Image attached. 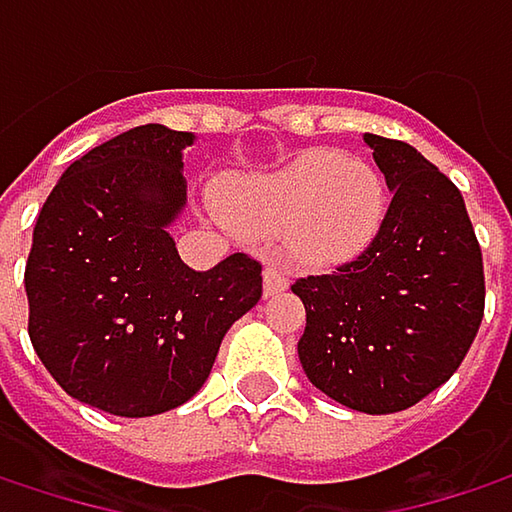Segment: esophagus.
<instances>
[{"label": "esophagus", "mask_w": 512, "mask_h": 512, "mask_svg": "<svg viewBox=\"0 0 512 512\" xmlns=\"http://www.w3.org/2000/svg\"><path fill=\"white\" fill-rule=\"evenodd\" d=\"M287 284H290V278H287L284 266L269 263V266L263 269V296H278V293L287 290Z\"/></svg>", "instance_id": "obj_1"}]
</instances>
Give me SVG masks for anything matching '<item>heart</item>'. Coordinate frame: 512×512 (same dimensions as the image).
Masks as SVG:
<instances>
[{
    "label": "heart",
    "mask_w": 512,
    "mask_h": 512,
    "mask_svg": "<svg viewBox=\"0 0 512 512\" xmlns=\"http://www.w3.org/2000/svg\"><path fill=\"white\" fill-rule=\"evenodd\" d=\"M216 204L234 231L278 240L293 263L329 269L367 252L385 222L388 192L370 162L314 148L222 180Z\"/></svg>",
    "instance_id": "1"
}]
</instances>
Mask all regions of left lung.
<instances>
[{
  "mask_svg": "<svg viewBox=\"0 0 512 512\" xmlns=\"http://www.w3.org/2000/svg\"><path fill=\"white\" fill-rule=\"evenodd\" d=\"M391 204L376 240L293 284L299 361L335 403L391 415L445 385L483 320V257L460 189L406 142L364 133Z\"/></svg>",
  "mask_w": 512,
  "mask_h": 512,
  "instance_id": "8db88e82",
  "label": "left lung"
}]
</instances>
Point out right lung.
<instances>
[{
  "label": "right lung",
  "instance_id": "obj_1",
  "mask_svg": "<svg viewBox=\"0 0 512 512\" xmlns=\"http://www.w3.org/2000/svg\"><path fill=\"white\" fill-rule=\"evenodd\" d=\"M192 133L133 127L67 165L26 263L29 338L79 403L121 418L177 409L260 299V263L189 269L168 228L186 207Z\"/></svg>",
  "mask_w": 512,
  "mask_h": 512
}]
</instances>
